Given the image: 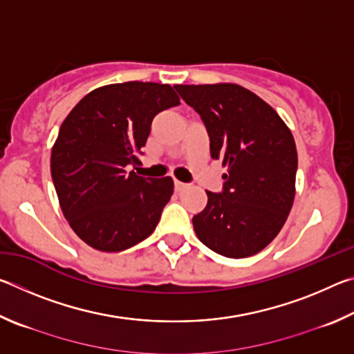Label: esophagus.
<instances>
[{
  "instance_id": "34e87169",
  "label": "esophagus",
  "mask_w": 354,
  "mask_h": 354,
  "mask_svg": "<svg viewBox=\"0 0 354 354\" xmlns=\"http://www.w3.org/2000/svg\"><path fill=\"white\" fill-rule=\"evenodd\" d=\"M189 184H185V183H181V181H178V179H175V189L178 190V192H181V190H184L185 187H187Z\"/></svg>"
}]
</instances>
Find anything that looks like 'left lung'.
<instances>
[{
    "label": "left lung",
    "instance_id": "8db88e82",
    "mask_svg": "<svg viewBox=\"0 0 354 354\" xmlns=\"http://www.w3.org/2000/svg\"><path fill=\"white\" fill-rule=\"evenodd\" d=\"M205 123L211 158L227 165L223 189L192 223L221 256L259 253L278 236L295 198L297 147L272 106L237 84L175 86Z\"/></svg>",
    "mask_w": 354,
    "mask_h": 354
}]
</instances>
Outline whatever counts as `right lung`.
Instances as JSON below:
<instances>
[{
	"label": "right lung",
	"mask_w": 354,
	"mask_h": 354,
	"mask_svg": "<svg viewBox=\"0 0 354 354\" xmlns=\"http://www.w3.org/2000/svg\"><path fill=\"white\" fill-rule=\"evenodd\" d=\"M179 98L169 84L131 81L86 95L64 120L51 151V178L64 217L92 248L117 253L154 231L173 179L128 171L153 118Z\"/></svg>",
	"instance_id": "right-lung-1"
}]
</instances>
